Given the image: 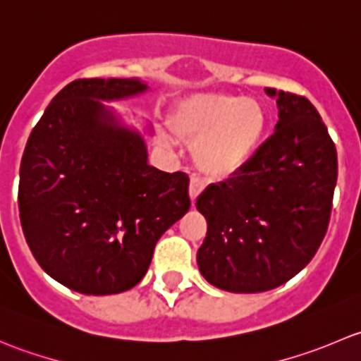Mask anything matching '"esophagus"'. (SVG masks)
<instances>
[{"instance_id": "obj_1", "label": "esophagus", "mask_w": 361, "mask_h": 361, "mask_svg": "<svg viewBox=\"0 0 361 361\" xmlns=\"http://www.w3.org/2000/svg\"><path fill=\"white\" fill-rule=\"evenodd\" d=\"M202 188H204L202 181H199L197 178H192V180H190V188H188V194H190L192 204H195V199H197L199 195H201Z\"/></svg>"}]
</instances>
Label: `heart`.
Returning <instances> with one entry per match:
<instances>
[{"label":"heart","mask_w":361,"mask_h":361,"mask_svg":"<svg viewBox=\"0 0 361 361\" xmlns=\"http://www.w3.org/2000/svg\"><path fill=\"white\" fill-rule=\"evenodd\" d=\"M169 127L192 143V162L209 180H227L248 167L265 130L267 111L251 97L195 92L176 101ZM169 143L166 134L160 136Z\"/></svg>","instance_id":"b5f03b06"}]
</instances>
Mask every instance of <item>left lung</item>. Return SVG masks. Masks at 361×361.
I'll use <instances>...</instances> for the list:
<instances>
[{"instance_id": "obj_1", "label": "left lung", "mask_w": 361, "mask_h": 361, "mask_svg": "<svg viewBox=\"0 0 361 361\" xmlns=\"http://www.w3.org/2000/svg\"><path fill=\"white\" fill-rule=\"evenodd\" d=\"M278 104L274 134L245 171L197 197L207 234L197 251L207 283L260 293L290 281L326 234L337 183V152L305 97L265 89Z\"/></svg>"}]
</instances>
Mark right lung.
Instances as JSON below:
<instances>
[{
    "instance_id": "1",
    "label": "right lung",
    "mask_w": 361,
    "mask_h": 361,
    "mask_svg": "<svg viewBox=\"0 0 361 361\" xmlns=\"http://www.w3.org/2000/svg\"><path fill=\"white\" fill-rule=\"evenodd\" d=\"M147 90L140 78L75 80L50 101L25 145V241L39 267L73 292L136 286L160 235L190 209L187 174L150 166L145 134L104 104Z\"/></svg>"
}]
</instances>
